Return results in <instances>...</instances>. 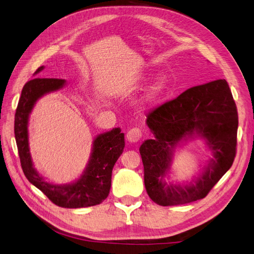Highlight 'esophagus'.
Here are the masks:
<instances>
[{"label":"esophagus","instance_id":"1","mask_svg":"<svg viewBox=\"0 0 254 254\" xmlns=\"http://www.w3.org/2000/svg\"><path fill=\"white\" fill-rule=\"evenodd\" d=\"M142 137V131L140 128L133 127L131 129H129L127 131V140L131 143H135L137 141H140Z\"/></svg>","mask_w":254,"mask_h":254}]
</instances>
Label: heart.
I'll use <instances>...</instances> for the list:
<instances>
[{
	"label": "heart",
	"instance_id": "1",
	"mask_svg": "<svg viewBox=\"0 0 254 254\" xmlns=\"http://www.w3.org/2000/svg\"><path fill=\"white\" fill-rule=\"evenodd\" d=\"M166 90V82L164 79H158L153 82L146 92L145 98L147 102H153L163 95Z\"/></svg>",
	"mask_w": 254,
	"mask_h": 254
}]
</instances>
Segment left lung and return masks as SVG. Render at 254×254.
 <instances>
[{
    "label": "left lung",
    "mask_w": 254,
    "mask_h": 254,
    "mask_svg": "<svg viewBox=\"0 0 254 254\" xmlns=\"http://www.w3.org/2000/svg\"><path fill=\"white\" fill-rule=\"evenodd\" d=\"M146 124L155 139L146 140L140 147L144 183L148 196L159 205L186 204L204 198L233 164L238 115L225 79L188 89L151 110ZM194 131L207 139L214 159L190 186L167 185L162 178L169 168L172 148Z\"/></svg>",
    "instance_id": "8db88e82"
}]
</instances>
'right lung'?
I'll return each mask as SVG.
<instances>
[{
	"mask_svg": "<svg viewBox=\"0 0 254 254\" xmlns=\"http://www.w3.org/2000/svg\"><path fill=\"white\" fill-rule=\"evenodd\" d=\"M43 66L37 68L35 75ZM64 79L35 77L23 87L14 115V136L18 146L20 162L27 180L39 189L50 200L66 209H78L96 205L108 197L111 188L113 166L125 147L124 133L120 128L99 134L93 142L89 164L80 179L67 186H54L44 181L33 166L28 147L27 123L29 113L38 98L59 90L64 86Z\"/></svg>",
	"mask_w": 254,
	"mask_h": 254,
	"instance_id": "obj_1",
	"label": "right lung"
}]
</instances>
